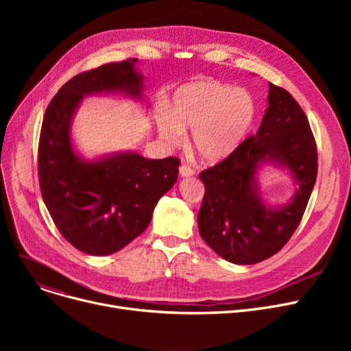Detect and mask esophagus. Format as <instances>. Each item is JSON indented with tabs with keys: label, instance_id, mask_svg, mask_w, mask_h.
Wrapping results in <instances>:
<instances>
[{
	"label": "esophagus",
	"instance_id": "obj_1",
	"mask_svg": "<svg viewBox=\"0 0 351 351\" xmlns=\"http://www.w3.org/2000/svg\"><path fill=\"white\" fill-rule=\"evenodd\" d=\"M179 175L180 176H192V175H195V171L191 168L189 165H180Z\"/></svg>",
	"mask_w": 351,
	"mask_h": 351
}]
</instances>
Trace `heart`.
<instances>
[{"mask_svg":"<svg viewBox=\"0 0 351 351\" xmlns=\"http://www.w3.org/2000/svg\"><path fill=\"white\" fill-rule=\"evenodd\" d=\"M256 102L245 89L229 84L202 81L179 88L172 99V114L158 118L160 138L179 145L185 129H192L193 151L206 163L230 156L247 136L256 119Z\"/></svg>","mask_w":351,"mask_h":351,"instance_id":"b5f03b06","label":"heart"}]
</instances>
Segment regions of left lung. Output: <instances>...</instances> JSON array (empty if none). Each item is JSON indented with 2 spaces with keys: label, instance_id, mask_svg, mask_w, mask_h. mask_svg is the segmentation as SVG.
<instances>
[{
  "label": "left lung",
  "instance_id": "8db88e82",
  "mask_svg": "<svg viewBox=\"0 0 351 351\" xmlns=\"http://www.w3.org/2000/svg\"><path fill=\"white\" fill-rule=\"evenodd\" d=\"M269 106L256 135L199 178L205 195L197 215L202 239L225 261L254 265L278 253L298 229L317 178V146L304 110L269 84ZM263 161L289 167L300 188L289 206L264 205L255 171Z\"/></svg>",
  "mask_w": 351,
  "mask_h": 351
}]
</instances>
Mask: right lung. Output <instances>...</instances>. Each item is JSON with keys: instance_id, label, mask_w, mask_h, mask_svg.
Listing matches in <instances>:
<instances>
[{"instance_id": "right-lung-1", "label": "right lung", "mask_w": 351, "mask_h": 351, "mask_svg": "<svg viewBox=\"0 0 351 351\" xmlns=\"http://www.w3.org/2000/svg\"><path fill=\"white\" fill-rule=\"evenodd\" d=\"M136 58L85 71L61 86L43 119L38 143V179L55 226L73 247L92 256L115 253L151 222L158 200L178 179V158L146 159L119 154L84 162L73 152L69 125L82 97L123 92L141 97Z\"/></svg>"}]
</instances>
